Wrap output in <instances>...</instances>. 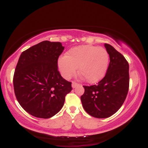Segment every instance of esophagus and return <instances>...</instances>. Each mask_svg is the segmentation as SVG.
<instances>
[{
	"label": "esophagus",
	"mask_w": 148,
	"mask_h": 148,
	"mask_svg": "<svg viewBox=\"0 0 148 148\" xmlns=\"http://www.w3.org/2000/svg\"><path fill=\"white\" fill-rule=\"evenodd\" d=\"M79 84H77V83H76V82H74V81H73L72 84V87L73 88H75L77 87V86H79Z\"/></svg>",
	"instance_id": "34e87169"
}]
</instances>
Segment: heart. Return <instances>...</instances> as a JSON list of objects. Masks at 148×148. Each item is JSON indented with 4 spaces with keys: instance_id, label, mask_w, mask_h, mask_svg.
Segmentation results:
<instances>
[{
    "instance_id": "1",
    "label": "heart",
    "mask_w": 148,
    "mask_h": 148,
    "mask_svg": "<svg viewBox=\"0 0 148 148\" xmlns=\"http://www.w3.org/2000/svg\"><path fill=\"white\" fill-rule=\"evenodd\" d=\"M109 64V55L105 49L91 45H81L71 49L67 56L59 58L58 66L64 79H69L79 73L90 84L104 77Z\"/></svg>"
}]
</instances>
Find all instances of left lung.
I'll use <instances>...</instances> for the list:
<instances>
[{"instance_id": "obj_1", "label": "left lung", "mask_w": 148, "mask_h": 148, "mask_svg": "<svg viewBox=\"0 0 148 148\" xmlns=\"http://www.w3.org/2000/svg\"><path fill=\"white\" fill-rule=\"evenodd\" d=\"M110 58L106 75L97 85L84 86L81 97L84 110L91 116L106 118L118 111L129 90V63L111 45L105 44Z\"/></svg>"}]
</instances>
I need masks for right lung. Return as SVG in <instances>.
Listing matches in <instances>:
<instances>
[{
  "label": "right lung",
  "instance_id": "right-lung-1",
  "mask_svg": "<svg viewBox=\"0 0 148 148\" xmlns=\"http://www.w3.org/2000/svg\"><path fill=\"white\" fill-rule=\"evenodd\" d=\"M64 47L60 42L43 41L21 53L13 78L16 99L33 116L49 118L60 111L72 90L58 70Z\"/></svg>",
  "mask_w": 148,
  "mask_h": 148
}]
</instances>
